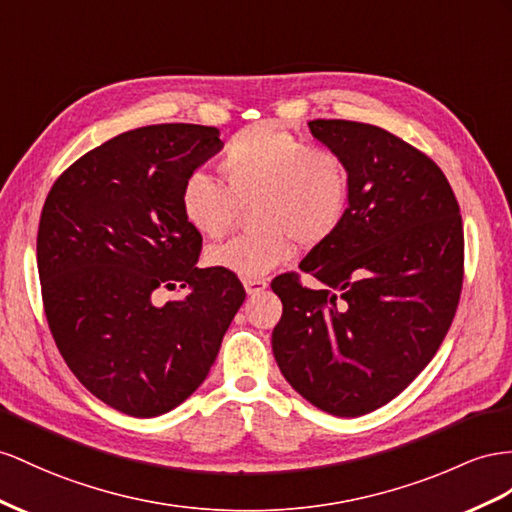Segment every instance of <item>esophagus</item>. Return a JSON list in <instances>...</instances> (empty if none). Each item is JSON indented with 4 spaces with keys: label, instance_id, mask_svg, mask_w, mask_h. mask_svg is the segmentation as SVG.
I'll return each instance as SVG.
<instances>
[{
    "label": "esophagus",
    "instance_id": "34e87169",
    "mask_svg": "<svg viewBox=\"0 0 512 512\" xmlns=\"http://www.w3.org/2000/svg\"><path fill=\"white\" fill-rule=\"evenodd\" d=\"M244 290H246L248 296H257L264 290H268V281H264V279H246Z\"/></svg>",
    "mask_w": 512,
    "mask_h": 512
}]
</instances>
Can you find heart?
<instances>
[{"instance_id":"heart-1","label":"heart","mask_w":512,"mask_h":512,"mask_svg":"<svg viewBox=\"0 0 512 512\" xmlns=\"http://www.w3.org/2000/svg\"><path fill=\"white\" fill-rule=\"evenodd\" d=\"M227 191L205 173L186 177L179 192L181 216L205 238H222L240 205L257 229L207 253L209 266L240 279H261L300 246H320L346 218L352 192L348 164L329 147H313L274 123L238 131L218 162Z\"/></svg>"}]
</instances>
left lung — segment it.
Segmentation results:
<instances>
[{
    "instance_id": "obj_1",
    "label": "left lung",
    "mask_w": 512,
    "mask_h": 512,
    "mask_svg": "<svg viewBox=\"0 0 512 512\" xmlns=\"http://www.w3.org/2000/svg\"><path fill=\"white\" fill-rule=\"evenodd\" d=\"M311 134L344 157L350 205L333 238L281 274L272 331L279 370L300 396L337 417L387 404L435 357L463 287V220L441 168L389 131L316 119Z\"/></svg>"
}]
</instances>
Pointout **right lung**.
Listing matches in <instances>:
<instances>
[{
    "label": "right lung",
    "mask_w": 512,
    "mask_h": 512,
    "mask_svg": "<svg viewBox=\"0 0 512 512\" xmlns=\"http://www.w3.org/2000/svg\"><path fill=\"white\" fill-rule=\"evenodd\" d=\"M222 149L216 127L125 131L51 186L36 238L51 335L71 372L112 409L155 417L205 381L246 292L196 268L201 233L181 216L183 181ZM189 294L162 306L156 292Z\"/></svg>",
    "instance_id": "1"
}]
</instances>
